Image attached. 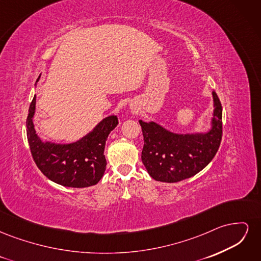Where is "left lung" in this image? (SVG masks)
<instances>
[{"label":"left lung","instance_id":"left-lung-1","mask_svg":"<svg viewBox=\"0 0 261 261\" xmlns=\"http://www.w3.org/2000/svg\"><path fill=\"white\" fill-rule=\"evenodd\" d=\"M212 128L206 134L177 135L153 122L139 121L144 135L141 160L152 178L175 183L192 177L210 163L222 139V106L213 91Z\"/></svg>","mask_w":261,"mask_h":261}]
</instances>
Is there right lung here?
<instances>
[{
	"instance_id": "1",
	"label": "right lung",
	"mask_w": 261,
	"mask_h": 261,
	"mask_svg": "<svg viewBox=\"0 0 261 261\" xmlns=\"http://www.w3.org/2000/svg\"><path fill=\"white\" fill-rule=\"evenodd\" d=\"M35 109L36 96L29 107L26 126L30 152L39 170L49 179L63 186L82 188L96 185L107 168L106 141L118 124L117 117L113 115L105 118L91 133L76 143L44 144L34 127Z\"/></svg>"
}]
</instances>
